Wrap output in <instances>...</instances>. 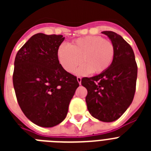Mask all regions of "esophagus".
<instances>
[{"instance_id": "34e87169", "label": "esophagus", "mask_w": 151, "mask_h": 151, "mask_svg": "<svg viewBox=\"0 0 151 151\" xmlns=\"http://www.w3.org/2000/svg\"><path fill=\"white\" fill-rule=\"evenodd\" d=\"M77 81H78V82L79 85H81V84H82V78H81V77H77Z\"/></svg>"}]
</instances>
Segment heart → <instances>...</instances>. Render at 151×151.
<instances>
[{
    "instance_id": "obj_1",
    "label": "heart",
    "mask_w": 151,
    "mask_h": 151,
    "mask_svg": "<svg viewBox=\"0 0 151 151\" xmlns=\"http://www.w3.org/2000/svg\"><path fill=\"white\" fill-rule=\"evenodd\" d=\"M114 53V46L110 40L100 36H85L73 41L69 46L60 45L57 58L62 67L70 73H74L82 61L84 64L76 73L85 76L104 72L113 62Z\"/></svg>"
}]
</instances>
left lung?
Listing matches in <instances>:
<instances>
[{"instance_id":"1","label":"left lung","mask_w":151,"mask_h":151,"mask_svg":"<svg viewBox=\"0 0 151 151\" xmlns=\"http://www.w3.org/2000/svg\"><path fill=\"white\" fill-rule=\"evenodd\" d=\"M114 46V57L107 69L82 79L88 90L85 97L91 115L100 121L111 122L126 111L134 98L138 66L132 47L119 35L102 32Z\"/></svg>"}]
</instances>
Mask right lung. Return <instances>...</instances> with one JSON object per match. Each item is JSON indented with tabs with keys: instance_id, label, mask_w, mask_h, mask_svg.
Listing matches in <instances>:
<instances>
[{
	"instance_id": "1",
	"label": "right lung",
	"mask_w": 151,
	"mask_h": 151,
	"mask_svg": "<svg viewBox=\"0 0 151 151\" xmlns=\"http://www.w3.org/2000/svg\"><path fill=\"white\" fill-rule=\"evenodd\" d=\"M63 35L38 33L17 52L13 83L17 101L26 117L41 127L65 119L70 101L79 86L57 58Z\"/></svg>"
}]
</instances>
